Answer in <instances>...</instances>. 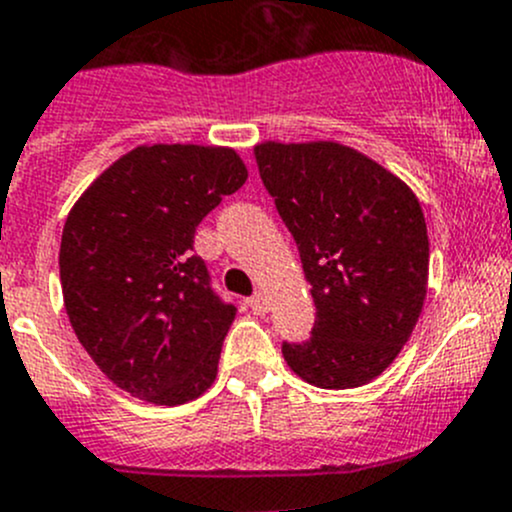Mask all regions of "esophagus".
I'll return each mask as SVG.
<instances>
[{
	"mask_svg": "<svg viewBox=\"0 0 512 512\" xmlns=\"http://www.w3.org/2000/svg\"><path fill=\"white\" fill-rule=\"evenodd\" d=\"M247 305H250V310L255 312V315H265V312L270 310V300H267L265 292H255V295L247 300Z\"/></svg>",
	"mask_w": 512,
	"mask_h": 512,
	"instance_id": "34e87169",
	"label": "esophagus"
}]
</instances>
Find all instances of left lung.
Listing matches in <instances>:
<instances>
[{"label":"left lung","mask_w":512,"mask_h":512,"mask_svg":"<svg viewBox=\"0 0 512 512\" xmlns=\"http://www.w3.org/2000/svg\"><path fill=\"white\" fill-rule=\"evenodd\" d=\"M255 160L317 310L310 340L282 342V355L317 388H360L398 357L423 312V207L400 177L337 142H262Z\"/></svg>","instance_id":"8db88e82"}]
</instances>
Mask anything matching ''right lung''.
<instances>
[{
    "label": "right lung",
    "instance_id": "1",
    "mask_svg": "<svg viewBox=\"0 0 512 512\" xmlns=\"http://www.w3.org/2000/svg\"><path fill=\"white\" fill-rule=\"evenodd\" d=\"M247 167L230 147L142 145L69 212L59 280L74 335L132 398L182 405L210 388L237 307L210 285L195 230Z\"/></svg>",
    "mask_w": 512,
    "mask_h": 512
}]
</instances>
